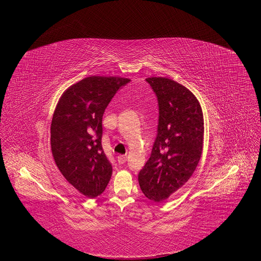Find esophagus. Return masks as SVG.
<instances>
[{
    "instance_id": "obj_1",
    "label": "esophagus",
    "mask_w": 261,
    "mask_h": 261,
    "mask_svg": "<svg viewBox=\"0 0 261 261\" xmlns=\"http://www.w3.org/2000/svg\"><path fill=\"white\" fill-rule=\"evenodd\" d=\"M117 161H118V163H120V164L125 163L126 162V156L125 155H118L117 156Z\"/></svg>"
}]
</instances>
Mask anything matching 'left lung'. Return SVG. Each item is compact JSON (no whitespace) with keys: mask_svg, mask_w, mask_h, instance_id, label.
<instances>
[{"mask_svg":"<svg viewBox=\"0 0 261 261\" xmlns=\"http://www.w3.org/2000/svg\"><path fill=\"white\" fill-rule=\"evenodd\" d=\"M158 97L159 125L151 155L138 181L148 199L161 202L191 178L200 160L203 114L198 99L185 86L167 77L146 80Z\"/></svg>","mask_w":261,"mask_h":261,"instance_id":"obj_1","label":"left lung"}]
</instances>
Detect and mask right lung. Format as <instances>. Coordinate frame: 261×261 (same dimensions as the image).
Returning <instances> with one entry per match:
<instances>
[{"label": "right lung", "mask_w": 261, "mask_h": 261, "mask_svg": "<svg viewBox=\"0 0 261 261\" xmlns=\"http://www.w3.org/2000/svg\"><path fill=\"white\" fill-rule=\"evenodd\" d=\"M129 78L90 76L69 86L55 107L51 150L58 169L88 198L105 192L112 167L102 150V116L109 102Z\"/></svg>", "instance_id": "1"}]
</instances>
